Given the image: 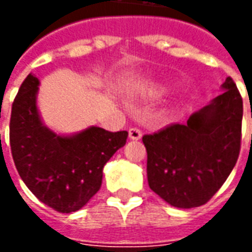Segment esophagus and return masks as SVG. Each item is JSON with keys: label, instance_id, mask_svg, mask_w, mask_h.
I'll use <instances>...</instances> for the list:
<instances>
[{"label": "esophagus", "instance_id": "1", "mask_svg": "<svg viewBox=\"0 0 252 252\" xmlns=\"http://www.w3.org/2000/svg\"><path fill=\"white\" fill-rule=\"evenodd\" d=\"M142 137V131L139 128H131L129 129V139L132 140H139Z\"/></svg>", "mask_w": 252, "mask_h": 252}]
</instances>
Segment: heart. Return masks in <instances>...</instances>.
Instances as JSON below:
<instances>
[{
	"instance_id": "heart-1",
	"label": "heart",
	"mask_w": 252,
	"mask_h": 252,
	"mask_svg": "<svg viewBox=\"0 0 252 252\" xmlns=\"http://www.w3.org/2000/svg\"><path fill=\"white\" fill-rule=\"evenodd\" d=\"M164 90H166V88H163V86H153V88H148L144 90V95H147V97H159V95H162V94L164 93Z\"/></svg>"
}]
</instances>
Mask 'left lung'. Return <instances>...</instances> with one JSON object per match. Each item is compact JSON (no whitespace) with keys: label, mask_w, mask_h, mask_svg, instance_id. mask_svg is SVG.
<instances>
[{"label":"left lung","mask_w":252,"mask_h":252,"mask_svg":"<svg viewBox=\"0 0 252 252\" xmlns=\"http://www.w3.org/2000/svg\"><path fill=\"white\" fill-rule=\"evenodd\" d=\"M222 89V94L193 113L186 124H171L143 136L148 185L175 208L206 204L236 164L243 99L231 77Z\"/></svg>","instance_id":"1"}]
</instances>
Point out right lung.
<instances>
[{
  "label": "right lung",
  "instance_id": "add662e5",
  "mask_svg": "<svg viewBox=\"0 0 252 252\" xmlns=\"http://www.w3.org/2000/svg\"><path fill=\"white\" fill-rule=\"evenodd\" d=\"M37 86L39 79L30 74L12 105V157L21 180L43 204L61 213L75 212L99 190L105 163L126 146L128 132L90 126L59 136L41 123Z\"/></svg>",
  "mask_w": 252,
  "mask_h": 252
}]
</instances>
